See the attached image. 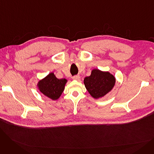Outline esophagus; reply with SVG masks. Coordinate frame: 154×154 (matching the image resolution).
<instances>
[{
	"instance_id": "1",
	"label": "esophagus",
	"mask_w": 154,
	"mask_h": 154,
	"mask_svg": "<svg viewBox=\"0 0 154 154\" xmlns=\"http://www.w3.org/2000/svg\"><path fill=\"white\" fill-rule=\"evenodd\" d=\"M72 79H74V80H80V75H74V77H72Z\"/></svg>"
}]
</instances>
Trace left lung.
I'll return each mask as SVG.
<instances>
[{
    "instance_id": "1",
    "label": "left lung",
    "mask_w": 154,
    "mask_h": 154,
    "mask_svg": "<svg viewBox=\"0 0 154 154\" xmlns=\"http://www.w3.org/2000/svg\"><path fill=\"white\" fill-rule=\"evenodd\" d=\"M84 83L91 95L97 99L111 91L115 85L116 78L109 72L93 69L91 75L84 79Z\"/></svg>"
}]
</instances>
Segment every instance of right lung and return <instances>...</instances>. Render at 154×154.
<instances>
[{"mask_svg": "<svg viewBox=\"0 0 154 154\" xmlns=\"http://www.w3.org/2000/svg\"><path fill=\"white\" fill-rule=\"evenodd\" d=\"M67 82V79H59L55 77L53 72H51L45 78L40 80L37 87L40 92L44 95L53 100H55L60 97Z\"/></svg>", "mask_w": 154, "mask_h": 154, "instance_id": "1", "label": "right lung"}]
</instances>
